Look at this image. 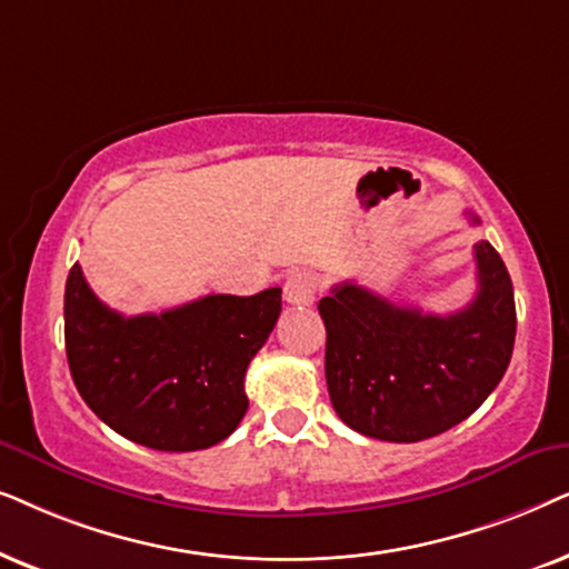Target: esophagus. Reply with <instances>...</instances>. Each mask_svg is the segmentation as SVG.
Instances as JSON below:
<instances>
[{
	"instance_id": "34e87169",
	"label": "esophagus",
	"mask_w": 569,
	"mask_h": 569,
	"mask_svg": "<svg viewBox=\"0 0 569 569\" xmlns=\"http://www.w3.org/2000/svg\"><path fill=\"white\" fill-rule=\"evenodd\" d=\"M283 297L293 307H309L317 297V278L307 270H297L286 278Z\"/></svg>"
}]
</instances>
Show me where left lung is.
Here are the masks:
<instances>
[{
	"label": "left lung",
	"mask_w": 569,
	"mask_h": 569,
	"mask_svg": "<svg viewBox=\"0 0 569 569\" xmlns=\"http://www.w3.org/2000/svg\"><path fill=\"white\" fill-rule=\"evenodd\" d=\"M473 226L479 218L468 213ZM479 291L452 315L400 307L346 280L320 299L325 377L340 421L385 442H421L468 419L515 346L512 280L489 241L473 247Z\"/></svg>",
	"instance_id": "obj_1"
}]
</instances>
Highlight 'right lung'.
I'll return each instance as SVG.
<instances>
[{"label":"right lung","instance_id":"obj_1","mask_svg":"<svg viewBox=\"0 0 569 569\" xmlns=\"http://www.w3.org/2000/svg\"><path fill=\"white\" fill-rule=\"evenodd\" d=\"M280 315V289L208 293L161 315L124 317L74 262L64 343L74 388L117 435L163 452L223 442L247 413L244 375Z\"/></svg>","mask_w":569,"mask_h":569}]
</instances>
